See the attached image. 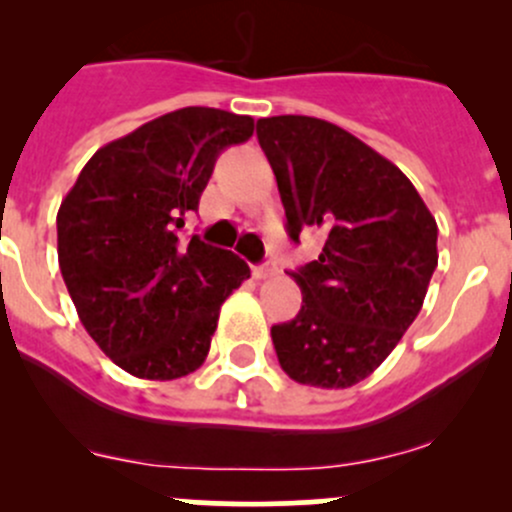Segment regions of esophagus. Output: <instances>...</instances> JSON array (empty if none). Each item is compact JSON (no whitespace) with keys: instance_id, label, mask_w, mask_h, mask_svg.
Returning <instances> with one entry per match:
<instances>
[{"instance_id":"1","label":"esophagus","mask_w":512,"mask_h":512,"mask_svg":"<svg viewBox=\"0 0 512 512\" xmlns=\"http://www.w3.org/2000/svg\"><path fill=\"white\" fill-rule=\"evenodd\" d=\"M275 272H277V267L270 265V262H267V265L252 267V277H255V280H267V277H272Z\"/></svg>"}]
</instances>
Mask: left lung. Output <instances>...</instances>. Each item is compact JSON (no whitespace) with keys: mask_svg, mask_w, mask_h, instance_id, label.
I'll return each mask as SVG.
<instances>
[{"mask_svg":"<svg viewBox=\"0 0 512 512\" xmlns=\"http://www.w3.org/2000/svg\"><path fill=\"white\" fill-rule=\"evenodd\" d=\"M275 170L287 235L317 227V260L289 272L302 309L272 327L289 379L359 384L394 352L421 312L438 265V227L409 178L344 128L312 116L257 121Z\"/></svg>","mask_w":512,"mask_h":512,"instance_id":"obj_1","label":"left lung"}]
</instances>
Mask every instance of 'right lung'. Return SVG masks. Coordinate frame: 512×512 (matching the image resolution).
<instances>
[{
  "instance_id": "obj_1",
  "label": "right lung",
  "mask_w": 512,
  "mask_h": 512,
  "mask_svg": "<svg viewBox=\"0 0 512 512\" xmlns=\"http://www.w3.org/2000/svg\"><path fill=\"white\" fill-rule=\"evenodd\" d=\"M250 116L188 106L98 148L56 215L59 267L81 324L138 379L170 381L210 352L220 307L250 277L245 260L178 235Z\"/></svg>"
}]
</instances>
